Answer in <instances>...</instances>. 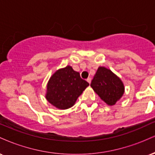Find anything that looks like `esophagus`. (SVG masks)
<instances>
[{
	"label": "esophagus",
	"instance_id": "1",
	"mask_svg": "<svg viewBox=\"0 0 155 155\" xmlns=\"http://www.w3.org/2000/svg\"><path fill=\"white\" fill-rule=\"evenodd\" d=\"M87 82L89 84L91 83V78H87Z\"/></svg>",
	"mask_w": 155,
	"mask_h": 155
}]
</instances>
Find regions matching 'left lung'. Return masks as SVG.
I'll use <instances>...</instances> for the list:
<instances>
[{"instance_id": "1", "label": "left lung", "mask_w": 155, "mask_h": 155, "mask_svg": "<svg viewBox=\"0 0 155 155\" xmlns=\"http://www.w3.org/2000/svg\"><path fill=\"white\" fill-rule=\"evenodd\" d=\"M90 86L110 106L116 104L124 93V85L120 78L104 67L98 68Z\"/></svg>"}]
</instances>
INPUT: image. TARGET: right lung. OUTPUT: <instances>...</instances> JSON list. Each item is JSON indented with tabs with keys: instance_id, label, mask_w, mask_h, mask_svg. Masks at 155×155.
Here are the masks:
<instances>
[{
	"instance_id": "obj_1",
	"label": "right lung",
	"mask_w": 155,
	"mask_h": 155,
	"mask_svg": "<svg viewBox=\"0 0 155 155\" xmlns=\"http://www.w3.org/2000/svg\"><path fill=\"white\" fill-rule=\"evenodd\" d=\"M89 86L79 72L68 66L60 69L51 76L47 85V101L60 109L71 108L79 96Z\"/></svg>"
}]
</instances>
